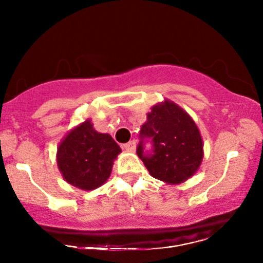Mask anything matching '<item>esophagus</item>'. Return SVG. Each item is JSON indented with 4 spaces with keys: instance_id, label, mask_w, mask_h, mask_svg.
Here are the masks:
<instances>
[{
    "instance_id": "obj_1",
    "label": "esophagus",
    "mask_w": 263,
    "mask_h": 263,
    "mask_svg": "<svg viewBox=\"0 0 263 263\" xmlns=\"http://www.w3.org/2000/svg\"><path fill=\"white\" fill-rule=\"evenodd\" d=\"M123 148H125L126 151H128V152H134V151L136 149V142L129 141L128 143L123 144Z\"/></svg>"
}]
</instances>
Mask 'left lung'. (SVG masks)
I'll return each instance as SVG.
<instances>
[{"instance_id":"left-lung-1","label":"left lung","mask_w":263,"mask_h":263,"mask_svg":"<svg viewBox=\"0 0 263 263\" xmlns=\"http://www.w3.org/2000/svg\"><path fill=\"white\" fill-rule=\"evenodd\" d=\"M137 155L149 174L168 184L185 182L203 161V140L198 126L182 107L164 100L147 114L142 125ZM149 138L154 149L144 152V140Z\"/></svg>"}]
</instances>
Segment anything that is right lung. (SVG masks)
<instances>
[{
	"label": "right lung",
	"instance_id": "add662e5",
	"mask_svg": "<svg viewBox=\"0 0 263 263\" xmlns=\"http://www.w3.org/2000/svg\"><path fill=\"white\" fill-rule=\"evenodd\" d=\"M120 153L121 148L114 138L95 131L91 121L86 120L60 142L57 163L69 184L81 190H93L108 179Z\"/></svg>",
	"mask_w": 263,
	"mask_h": 263
}]
</instances>
